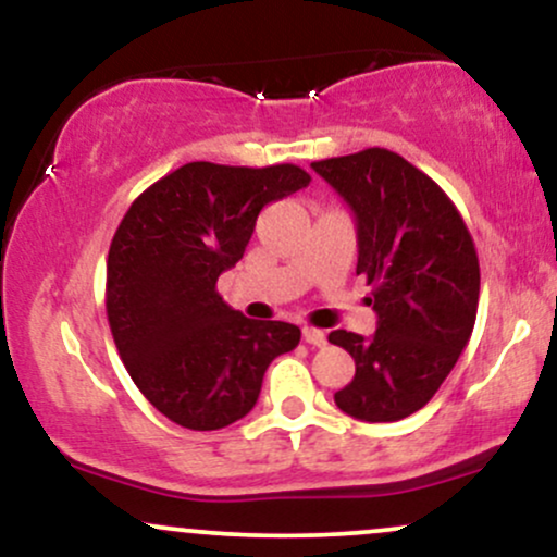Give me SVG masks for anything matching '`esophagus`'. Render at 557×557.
I'll return each instance as SVG.
<instances>
[{
	"label": "esophagus",
	"mask_w": 557,
	"mask_h": 557,
	"mask_svg": "<svg viewBox=\"0 0 557 557\" xmlns=\"http://www.w3.org/2000/svg\"><path fill=\"white\" fill-rule=\"evenodd\" d=\"M304 343L317 345V348H322V345L327 343V335H324V330H317V327H304Z\"/></svg>",
	"instance_id": "esophagus-1"
}]
</instances>
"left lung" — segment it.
Wrapping results in <instances>:
<instances>
[{
	"label": "left lung",
	"mask_w": 557,
	"mask_h": 557,
	"mask_svg": "<svg viewBox=\"0 0 557 557\" xmlns=\"http://www.w3.org/2000/svg\"><path fill=\"white\" fill-rule=\"evenodd\" d=\"M356 214V274L372 285L376 332H330L356 361L335 393L348 417L398 421L432 400L469 343L479 306L474 238L450 196L387 149L311 162Z\"/></svg>",
	"instance_id": "8db88e82"
}]
</instances>
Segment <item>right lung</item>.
Returning a JSON list of instances; mask_svg holds the SVG:
<instances>
[{"label": "right lung", "instance_id": "right-lung-1", "mask_svg": "<svg viewBox=\"0 0 557 557\" xmlns=\"http://www.w3.org/2000/svg\"><path fill=\"white\" fill-rule=\"evenodd\" d=\"M311 183L298 164L188 162L131 203L107 257V319L144 398L185 430L257 406L267 367L300 330L230 309L216 277L243 259L261 209Z\"/></svg>", "mask_w": 557, "mask_h": 557}]
</instances>
